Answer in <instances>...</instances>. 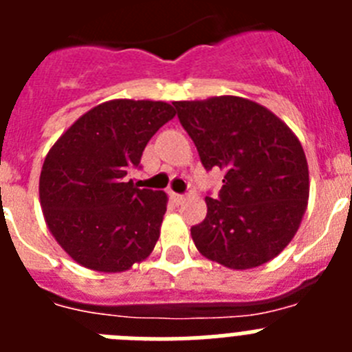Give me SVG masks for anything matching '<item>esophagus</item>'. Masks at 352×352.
Instances as JSON below:
<instances>
[{"mask_svg": "<svg viewBox=\"0 0 352 352\" xmlns=\"http://www.w3.org/2000/svg\"><path fill=\"white\" fill-rule=\"evenodd\" d=\"M170 199H173V203H176V204H183L185 203V195H182V194H176V192H170Z\"/></svg>", "mask_w": 352, "mask_h": 352, "instance_id": "esophagus-1", "label": "esophagus"}]
</instances>
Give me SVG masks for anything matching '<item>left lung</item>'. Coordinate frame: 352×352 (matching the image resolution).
Returning a JSON list of instances; mask_svg holds the SVG:
<instances>
[{"instance_id":"8db88e82","label":"left lung","mask_w":352,"mask_h":352,"mask_svg":"<svg viewBox=\"0 0 352 352\" xmlns=\"http://www.w3.org/2000/svg\"><path fill=\"white\" fill-rule=\"evenodd\" d=\"M203 166L223 170L219 197L190 229L206 259L231 270L268 263L291 243L309 204V164L291 129L264 105L232 95L173 102Z\"/></svg>"}]
</instances>
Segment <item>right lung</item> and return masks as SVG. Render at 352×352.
Wrapping results in <instances>:
<instances>
[{"label": "right lung", "mask_w": 352, "mask_h": 352, "mask_svg": "<svg viewBox=\"0 0 352 352\" xmlns=\"http://www.w3.org/2000/svg\"><path fill=\"white\" fill-rule=\"evenodd\" d=\"M174 116L167 102L116 98L89 109L49 149L40 206L51 234L77 264L121 273L153 252L167 194L123 178Z\"/></svg>", "instance_id": "1"}]
</instances>
